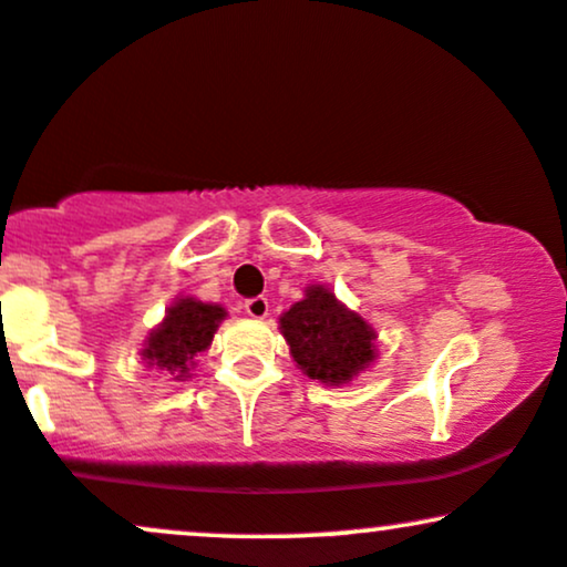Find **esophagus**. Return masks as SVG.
I'll list each match as a JSON object with an SVG mask.
<instances>
[{
    "instance_id": "esophagus-1",
    "label": "esophagus",
    "mask_w": 567,
    "mask_h": 567,
    "mask_svg": "<svg viewBox=\"0 0 567 567\" xmlns=\"http://www.w3.org/2000/svg\"><path fill=\"white\" fill-rule=\"evenodd\" d=\"M245 311L247 317H252V320H264V317L269 315V298L264 296L250 298V301H245Z\"/></svg>"
}]
</instances>
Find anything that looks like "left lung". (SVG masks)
I'll return each instance as SVG.
<instances>
[{
	"label": "left lung",
	"instance_id": "left-lung-1",
	"mask_svg": "<svg viewBox=\"0 0 567 567\" xmlns=\"http://www.w3.org/2000/svg\"><path fill=\"white\" fill-rule=\"evenodd\" d=\"M292 360L309 379L341 386L379 357L375 330L324 285H309L303 298L279 317Z\"/></svg>",
	"mask_w": 567,
	"mask_h": 567
}]
</instances>
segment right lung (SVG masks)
<instances>
[{
  "label": "right lung",
  "instance_id": "right-lung-1",
  "mask_svg": "<svg viewBox=\"0 0 567 567\" xmlns=\"http://www.w3.org/2000/svg\"><path fill=\"white\" fill-rule=\"evenodd\" d=\"M226 309L218 303H202L197 298H178L167 309L165 320L146 338L141 357L148 368L167 370L175 379H188L199 351L210 347Z\"/></svg>",
  "mask_w": 567,
  "mask_h": 567
}]
</instances>
